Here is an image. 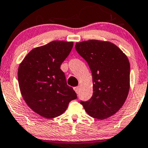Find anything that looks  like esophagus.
<instances>
[{"mask_svg":"<svg viewBox=\"0 0 148 148\" xmlns=\"http://www.w3.org/2000/svg\"><path fill=\"white\" fill-rule=\"evenodd\" d=\"M73 89H74V90L75 91V92H76L77 94H78L79 90V87H78V86H77V87L73 88Z\"/></svg>","mask_w":148,"mask_h":148,"instance_id":"1","label":"esophagus"}]
</instances>
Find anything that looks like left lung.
Segmentation results:
<instances>
[{"label": "left lung", "instance_id": "left-lung-1", "mask_svg": "<svg viewBox=\"0 0 148 148\" xmlns=\"http://www.w3.org/2000/svg\"><path fill=\"white\" fill-rule=\"evenodd\" d=\"M75 49L88 62L92 75V97L80 103L95 118L104 120L113 116L124 105L129 92L127 56L114 43L99 40L77 43Z\"/></svg>", "mask_w": 148, "mask_h": 148}]
</instances>
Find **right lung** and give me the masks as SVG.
I'll list each match as a JSON object with an SVG mask.
<instances>
[{"instance_id":"add662e5","label":"right lung","mask_w":148,"mask_h":148,"mask_svg":"<svg viewBox=\"0 0 148 148\" xmlns=\"http://www.w3.org/2000/svg\"><path fill=\"white\" fill-rule=\"evenodd\" d=\"M73 46V42L53 41L32 49L19 66L18 83L23 99L44 118L60 116L70 101L77 99L60 69Z\"/></svg>"}]
</instances>
